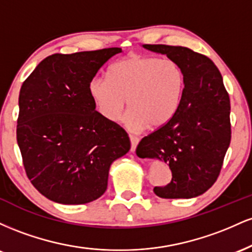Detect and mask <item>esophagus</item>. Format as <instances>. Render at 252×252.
<instances>
[{
	"label": "esophagus",
	"mask_w": 252,
	"mask_h": 252,
	"mask_svg": "<svg viewBox=\"0 0 252 252\" xmlns=\"http://www.w3.org/2000/svg\"><path fill=\"white\" fill-rule=\"evenodd\" d=\"M138 142H140V138L136 137V136L130 135V143H131V148H130V149H131V152H135Z\"/></svg>",
	"instance_id": "esophagus-1"
}]
</instances>
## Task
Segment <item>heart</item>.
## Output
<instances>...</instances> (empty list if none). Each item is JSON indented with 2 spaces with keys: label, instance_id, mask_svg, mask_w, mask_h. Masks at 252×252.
<instances>
[{
  "label": "heart",
  "instance_id": "obj_1",
  "mask_svg": "<svg viewBox=\"0 0 252 252\" xmlns=\"http://www.w3.org/2000/svg\"><path fill=\"white\" fill-rule=\"evenodd\" d=\"M88 89L97 111L108 122L120 120L128 99L126 128L155 130L168 124L180 110L186 76L174 62L131 54L110 67L109 78H92Z\"/></svg>",
  "mask_w": 252,
  "mask_h": 252
}]
</instances>
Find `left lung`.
Masks as SVG:
<instances>
[{"mask_svg": "<svg viewBox=\"0 0 252 252\" xmlns=\"http://www.w3.org/2000/svg\"><path fill=\"white\" fill-rule=\"evenodd\" d=\"M143 47L166 54L181 66L186 92L174 118L143 137L136 154L162 161L172 170V181L167 186L154 187L156 195L195 198L216 182L230 146V98L220 72L207 57L182 46Z\"/></svg>", "mask_w": 252, "mask_h": 252, "instance_id": "left-lung-1", "label": "left lung"}]
</instances>
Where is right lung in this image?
<instances>
[{
	"mask_svg": "<svg viewBox=\"0 0 252 252\" xmlns=\"http://www.w3.org/2000/svg\"><path fill=\"white\" fill-rule=\"evenodd\" d=\"M122 48L53 54L20 90L16 138L33 186L52 201L91 202L108 187L111 163L130 149L129 136L96 111L89 83Z\"/></svg>",
	"mask_w": 252,
	"mask_h": 252,
	"instance_id": "right-lung-1",
	"label": "right lung"
}]
</instances>
